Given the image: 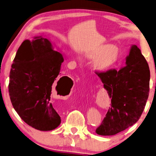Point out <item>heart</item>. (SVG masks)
<instances>
[{
    "mask_svg": "<svg viewBox=\"0 0 156 156\" xmlns=\"http://www.w3.org/2000/svg\"><path fill=\"white\" fill-rule=\"evenodd\" d=\"M86 57L89 59L94 60L93 67L95 70L103 73L109 70L118 63L120 50L118 46L105 44L88 52Z\"/></svg>",
    "mask_w": 156,
    "mask_h": 156,
    "instance_id": "1",
    "label": "heart"
}]
</instances>
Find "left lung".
<instances>
[{"label": "left lung", "instance_id": "1", "mask_svg": "<svg viewBox=\"0 0 156 156\" xmlns=\"http://www.w3.org/2000/svg\"><path fill=\"white\" fill-rule=\"evenodd\" d=\"M126 66L119 70L98 73L111 99V106L96 133L112 136L132 126L140 119L149 92L150 70L136 45L131 46Z\"/></svg>", "mask_w": 156, "mask_h": 156}]
</instances>
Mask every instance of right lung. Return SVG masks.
<instances>
[{"label": "right lung", "instance_id": "1", "mask_svg": "<svg viewBox=\"0 0 156 156\" xmlns=\"http://www.w3.org/2000/svg\"><path fill=\"white\" fill-rule=\"evenodd\" d=\"M64 57L43 36L24 40L13 59L9 74V93L16 112L29 126L40 131L55 129L61 118L51 101L53 83ZM71 80L66 76H62ZM57 81L56 90L63 84Z\"/></svg>", "mask_w": 156, "mask_h": 156}]
</instances>
